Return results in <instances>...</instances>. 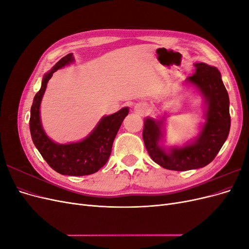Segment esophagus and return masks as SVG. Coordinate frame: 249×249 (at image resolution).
Returning <instances> with one entry per match:
<instances>
[{
	"label": "esophagus",
	"mask_w": 249,
	"mask_h": 249,
	"mask_svg": "<svg viewBox=\"0 0 249 249\" xmlns=\"http://www.w3.org/2000/svg\"><path fill=\"white\" fill-rule=\"evenodd\" d=\"M135 110L139 113H143L145 111V105L144 104H138L136 105V107H135Z\"/></svg>",
	"instance_id": "1"
}]
</instances>
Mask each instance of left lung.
<instances>
[{
  "label": "left lung",
  "mask_w": 249,
  "mask_h": 249,
  "mask_svg": "<svg viewBox=\"0 0 249 249\" xmlns=\"http://www.w3.org/2000/svg\"><path fill=\"white\" fill-rule=\"evenodd\" d=\"M196 71L188 81L197 86L208 103L207 122L193 144L171 148L169 153L159 144L161 122L146 118L142 137L149 157L160 166L170 170H190L206 166L212 162L229 136L231 127L230 99L216 67L196 63Z\"/></svg>",
  "instance_id": "obj_1"
}]
</instances>
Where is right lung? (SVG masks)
<instances>
[{
	"instance_id": "right-lung-1",
	"label": "right lung",
	"mask_w": 249,
	"mask_h": 249,
	"mask_svg": "<svg viewBox=\"0 0 249 249\" xmlns=\"http://www.w3.org/2000/svg\"><path fill=\"white\" fill-rule=\"evenodd\" d=\"M72 60L71 54L66 55L44 76L41 88L34 96L29 124L34 144L50 166L61 175L81 177L92 175L107 163L111 155L113 141L124 117L129 113V108H123L114 114L105 116L94 131L81 142L57 144L49 139L40 124V102L53 73Z\"/></svg>"
}]
</instances>
